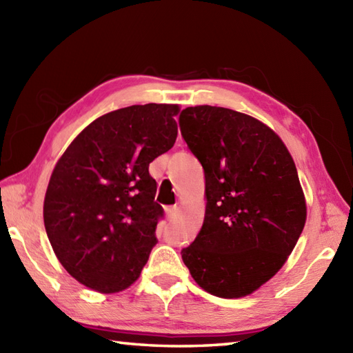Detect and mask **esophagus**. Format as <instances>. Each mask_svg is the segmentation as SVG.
<instances>
[{
	"mask_svg": "<svg viewBox=\"0 0 353 353\" xmlns=\"http://www.w3.org/2000/svg\"><path fill=\"white\" fill-rule=\"evenodd\" d=\"M165 214H167V219L170 220V221H172L177 216V214H179V209H177V206H170V208H167L165 209Z\"/></svg>",
	"mask_w": 353,
	"mask_h": 353,
	"instance_id": "esophagus-1",
	"label": "esophagus"
}]
</instances>
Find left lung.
<instances>
[{"instance_id": "1", "label": "left lung", "mask_w": 353, "mask_h": 353, "mask_svg": "<svg viewBox=\"0 0 353 353\" xmlns=\"http://www.w3.org/2000/svg\"><path fill=\"white\" fill-rule=\"evenodd\" d=\"M182 137L205 171V219L182 259L216 297L250 296L279 272L301 236L306 200L296 163L273 129L241 112L182 110Z\"/></svg>"}]
</instances>
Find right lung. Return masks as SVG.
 Segmentation results:
<instances>
[{"instance_id":"1","label":"right lung","mask_w":353,"mask_h":353,"mask_svg":"<svg viewBox=\"0 0 353 353\" xmlns=\"http://www.w3.org/2000/svg\"><path fill=\"white\" fill-rule=\"evenodd\" d=\"M179 104H134L81 130L51 172L43 224L74 279L101 294L138 281L162 206L148 165L174 145Z\"/></svg>"}]
</instances>
